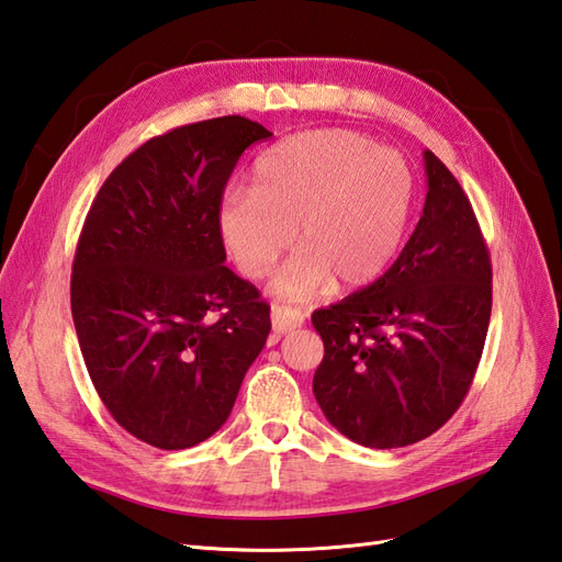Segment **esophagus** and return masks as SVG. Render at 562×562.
<instances>
[{
  "instance_id": "34e87169",
  "label": "esophagus",
  "mask_w": 562,
  "mask_h": 562,
  "mask_svg": "<svg viewBox=\"0 0 562 562\" xmlns=\"http://www.w3.org/2000/svg\"><path fill=\"white\" fill-rule=\"evenodd\" d=\"M270 316H272V333H274V336H284V333H290V330L300 328L304 324L302 308L274 304Z\"/></svg>"
}]
</instances>
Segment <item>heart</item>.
I'll use <instances>...</instances> for the list:
<instances>
[{
    "mask_svg": "<svg viewBox=\"0 0 562 562\" xmlns=\"http://www.w3.org/2000/svg\"><path fill=\"white\" fill-rule=\"evenodd\" d=\"M411 207L413 176L396 151L350 130H314L260 154L250 190L224 195L217 232L248 280L266 278L294 238L300 254L272 288L306 300L330 280L336 290H362L384 278Z\"/></svg>",
    "mask_w": 562,
    "mask_h": 562,
    "instance_id": "heart-1",
    "label": "heart"
}]
</instances>
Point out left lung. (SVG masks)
Masks as SVG:
<instances>
[{
	"mask_svg": "<svg viewBox=\"0 0 562 562\" xmlns=\"http://www.w3.org/2000/svg\"><path fill=\"white\" fill-rule=\"evenodd\" d=\"M423 217L384 278L318 308L314 396L333 427L372 449L408 447L459 411L479 369L493 268L469 198L425 151Z\"/></svg>",
	"mask_w": 562,
	"mask_h": 562,
	"instance_id": "1",
	"label": "left lung"
}]
</instances>
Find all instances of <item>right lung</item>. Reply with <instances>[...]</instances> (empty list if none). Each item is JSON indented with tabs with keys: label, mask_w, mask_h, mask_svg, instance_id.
<instances>
[{
	"label": "right lung",
	"mask_w": 562,
	"mask_h": 562,
	"mask_svg": "<svg viewBox=\"0 0 562 562\" xmlns=\"http://www.w3.org/2000/svg\"><path fill=\"white\" fill-rule=\"evenodd\" d=\"M272 133L241 115L151 137L105 178L71 266V318L103 405L157 449L229 417L270 333V306L224 266L217 232L238 157Z\"/></svg>",
	"instance_id": "right-lung-1"
}]
</instances>
